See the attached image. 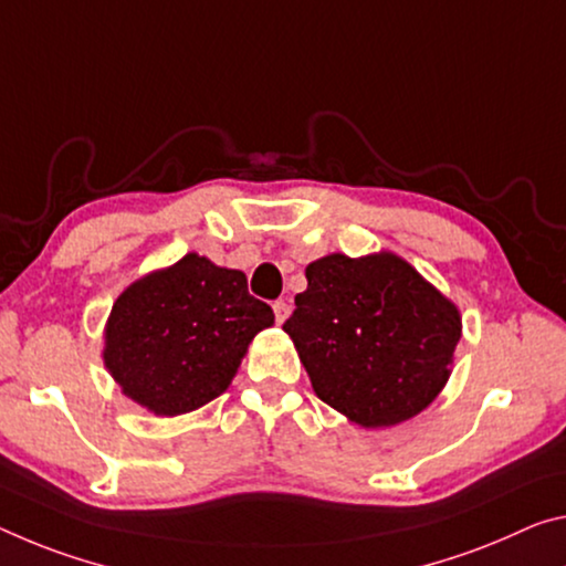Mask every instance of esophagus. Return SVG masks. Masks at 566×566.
I'll list each match as a JSON object with an SVG mask.
<instances>
[{
    "label": "esophagus",
    "instance_id": "34e87169",
    "mask_svg": "<svg viewBox=\"0 0 566 566\" xmlns=\"http://www.w3.org/2000/svg\"><path fill=\"white\" fill-rule=\"evenodd\" d=\"M272 307H274V317H276V322H280V325H284V319L290 317V304H286L284 300H276V302L272 304Z\"/></svg>",
    "mask_w": 566,
    "mask_h": 566
}]
</instances>
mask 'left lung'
Instances as JSON below:
<instances>
[{
  "instance_id": "8db88e82",
  "label": "left lung",
  "mask_w": 566,
  "mask_h": 566,
  "mask_svg": "<svg viewBox=\"0 0 566 566\" xmlns=\"http://www.w3.org/2000/svg\"><path fill=\"white\" fill-rule=\"evenodd\" d=\"M304 274L284 332L317 398L363 428L426 410L451 375L459 307L390 251L329 254Z\"/></svg>"
}]
</instances>
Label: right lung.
Returning a JSON list of instances; mask_svg holds the SVG:
<instances>
[{"label": "right lung", "mask_w": 566, "mask_h": 566, "mask_svg": "<svg viewBox=\"0 0 566 566\" xmlns=\"http://www.w3.org/2000/svg\"><path fill=\"white\" fill-rule=\"evenodd\" d=\"M272 325V307L251 297L244 272L191 251L115 300L103 360L138 406L181 416L219 398L256 332Z\"/></svg>", "instance_id": "add662e5"}]
</instances>
